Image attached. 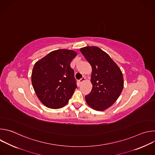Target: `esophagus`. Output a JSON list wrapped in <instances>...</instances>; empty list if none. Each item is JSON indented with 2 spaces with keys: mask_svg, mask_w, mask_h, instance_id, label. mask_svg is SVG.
I'll return each mask as SVG.
<instances>
[{
  "mask_svg": "<svg viewBox=\"0 0 155 155\" xmlns=\"http://www.w3.org/2000/svg\"><path fill=\"white\" fill-rule=\"evenodd\" d=\"M85 81V78L84 77H83L82 78H81L79 81H78V82H79V83L80 84H81L83 82H84Z\"/></svg>",
  "mask_w": 155,
  "mask_h": 155,
  "instance_id": "1",
  "label": "esophagus"
}]
</instances>
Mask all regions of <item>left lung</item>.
<instances>
[{"mask_svg":"<svg viewBox=\"0 0 155 155\" xmlns=\"http://www.w3.org/2000/svg\"><path fill=\"white\" fill-rule=\"evenodd\" d=\"M92 68L91 93L85 96L87 104L97 111L111 107L120 96L124 80L122 72L110 56L97 47L80 49Z\"/></svg>","mask_w":155,"mask_h":155,"instance_id":"8db88e82","label":"left lung"}]
</instances>
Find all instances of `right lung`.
Segmentation results:
<instances>
[{"mask_svg":"<svg viewBox=\"0 0 155 155\" xmlns=\"http://www.w3.org/2000/svg\"><path fill=\"white\" fill-rule=\"evenodd\" d=\"M77 55L71 50L53 51L35 62L31 81L36 95L46 107L58 109L67 104L77 88L72 60Z\"/></svg>","mask_w":155,"mask_h":155,"instance_id":"1","label":"right lung"}]
</instances>
